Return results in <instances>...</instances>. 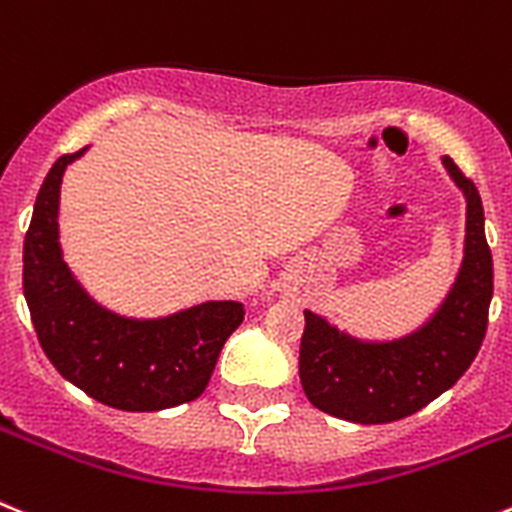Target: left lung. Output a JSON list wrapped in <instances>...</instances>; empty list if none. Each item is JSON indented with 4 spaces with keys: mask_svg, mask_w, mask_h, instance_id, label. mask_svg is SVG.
I'll use <instances>...</instances> for the list:
<instances>
[{
    "mask_svg": "<svg viewBox=\"0 0 512 512\" xmlns=\"http://www.w3.org/2000/svg\"><path fill=\"white\" fill-rule=\"evenodd\" d=\"M441 164L467 200V233L454 284L431 318L392 341H364L305 310L302 390L333 418L377 425L418 413L459 382L485 341L492 300L485 210L472 179L449 156Z\"/></svg>",
    "mask_w": 512,
    "mask_h": 512,
    "instance_id": "8db88e82",
    "label": "left lung"
}]
</instances>
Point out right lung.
<instances>
[{
	"instance_id": "1",
	"label": "right lung",
	"mask_w": 512,
	"mask_h": 512,
	"mask_svg": "<svg viewBox=\"0 0 512 512\" xmlns=\"http://www.w3.org/2000/svg\"><path fill=\"white\" fill-rule=\"evenodd\" d=\"M66 153L45 176L22 248V289L35 333L58 374L102 405L153 413L205 392L243 305L207 300L161 318H128L99 305L63 261L58 207Z\"/></svg>"
}]
</instances>
